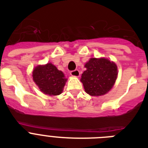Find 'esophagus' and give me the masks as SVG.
<instances>
[{
  "mask_svg": "<svg viewBox=\"0 0 148 148\" xmlns=\"http://www.w3.org/2000/svg\"><path fill=\"white\" fill-rule=\"evenodd\" d=\"M70 74L71 76L74 77H79L80 76V71H79L78 70H74V71H71L70 72Z\"/></svg>",
  "mask_w": 148,
  "mask_h": 148,
  "instance_id": "34e87169",
  "label": "esophagus"
}]
</instances>
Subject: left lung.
Returning a JSON list of instances; mask_svg holds the SVG:
<instances>
[{
	"label": "left lung",
	"mask_w": 148,
	"mask_h": 148,
	"mask_svg": "<svg viewBox=\"0 0 148 148\" xmlns=\"http://www.w3.org/2000/svg\"><path fill=\"white\" fill-rule=\"evenodd\" d=\"M81 76L84 90L91 96H101L112 88L117 77V67L105 58H90Z\"/></svg>",
	"instance_id": "obj_1"
}]
</instances>
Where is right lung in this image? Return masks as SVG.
Instances as JSON below:
<instances>
[{
    "mask_svg": "<svg viewBox=\"0 0 148 148\" xmlns=\"http://www.w3.org/2000/svg\"><path fill=\"white\" fill-rule=\"evenodd\" d=\"M33 80L41 92L51 96L60 95L67 81L63 72L51 63L36 67L33 71Z\"/></svg>",
    "mask_w": 148,
    "mask_h": 148,
    "instance_id": "add662e5",
    "label": "right lung"
}]
</instances>
